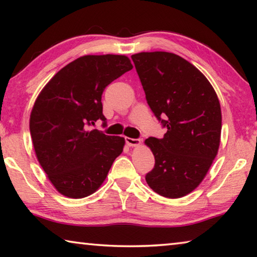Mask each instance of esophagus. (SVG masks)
<instances>
[{"mask_svg":"<svg viewBox=\"0 0 257 257\" xmlns=\"http://www.w3.org/2000/svg\"><path fill=\"white\" fill-rule=\"evenodd\" d=\"M124 141H125V144L128 146H138L142 143L141 139L130 138V137H124Z\"/></svg>","mask_w":257,"mask_h":257,"instance_id":"esophagus-1","label":"esophagus"}]
</instances>
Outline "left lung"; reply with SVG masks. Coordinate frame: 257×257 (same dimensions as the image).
<instances>
[{
  "instance_id": "1",
  "label": "left lung",
  "mask_w": 257,
  "mask_h": 257,
  "mask_svg": "<svg viewBox=\"0 0 257 257\" xmlns=\"http://www.w3.org/2000/svg\"><path fill=\"white\" fill-rule=\"evenodd\" d=\"M146 101L167 133L145 143L155 158L146 173L161 196H186L201 184L215 159L221 136V107L205 76L169 52L132 55Z\"/></svg>"
}]
</instances>
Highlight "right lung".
<instances>
[{"label": "right lung", "instance_id": "add662e5", "mask_svg": "<svg viewBox=\"0 0 257 257\" xmlns=\"http://www.w3.org/2000/svg\"><path fill=\"white\" fill-rule=\"evenodd\" d=\"M133 69L124 55H85L61 69L38 95L30 114V135L38 162L56 190L82 198L103 184L124 138L89 130L106 125L102 94Z\"/></svg>", "mask_w": 257, "mask_h": 257}]
</instances>
